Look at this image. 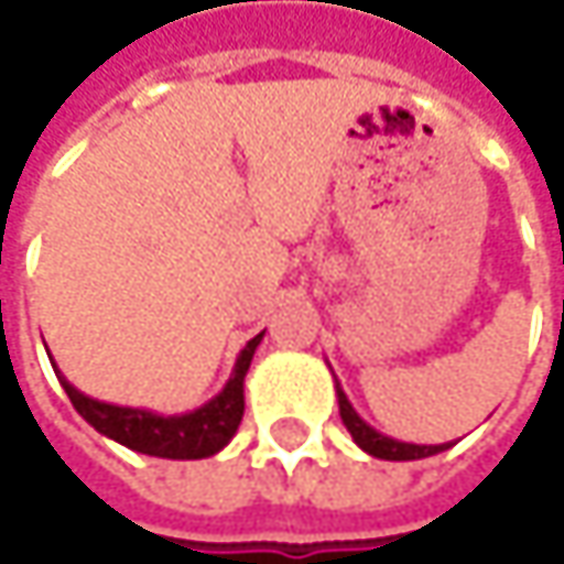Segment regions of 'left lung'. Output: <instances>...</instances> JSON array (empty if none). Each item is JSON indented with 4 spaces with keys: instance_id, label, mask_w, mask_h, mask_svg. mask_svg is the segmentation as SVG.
Here are the masks:
<instances>
[{
    "instance_id": "left-lung-1",
    "label": "left lung",
    "mask_w": 564,
    "mask_h": 564,
    "mask_svg": "<svg viewBox=\"0 0 564 564\" xmlns=\"http://www.w3.org/2000/svg\"><path fill=\"white\" fill-rule=\"evenodd\" d=\"M336 401H339V417H343L346 431L352 434V441L366 454H372L379 460H421V457H434V454H441V451L451 447V444H408V441H394L389 434L376 431L372 424H366L359 417V411L349 404V398L339 389V382H336Z\"/></svg>"
}]
</instances>
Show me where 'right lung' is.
<instances>
[{"instance_id":"right-lung-1","label":"right lung","mask_w":564,"mask_h":564,"mask_svg":"<svg viewBox=\"0 0 564 564\" xmlns=\"http://www.w3.org/2000/svg\"><path fill=\"white\" fill-rule=\"evenodd\" d=\"M264 333H258L241 352L238 362L231 369V379L225 382V389L215 394L212 401H205L195 411L185 414H156L147 408H123V404H110V401H97L90 394L77 392L55 366L57 382L67 392L70 404L77 408V414L100 431L104 437L137 451V454H150V457H166V460H202L218 454L235 434L238 424L245 417V376L251 369L254 349L261 346Z\"/></svg>"}]
</instances>
